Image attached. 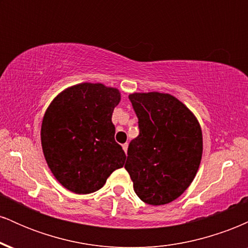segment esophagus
<instances>
[{
	"mask_svg": "<svg viewBox=\"0 0 248 248\" xmlns=\"http://www.w3.org/2000/svg\"><path fill=\"white\" fill-rule=\"evenodd\" d=\"M122 148H124V153H127V149H128V143H124V144H122Z\"/></svg>",
	"mask_w": 248,
	"mask_h": 248,
	"instance_id": "obj_1",
	"label": "esophagus"
}]
</instances>
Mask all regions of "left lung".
<instances>
[{
    "instance_id": "1",
    "label": "left lung",
    "mask_w": 248,
    "mask_h": 248,
    "mask_svg": "<svg viewBox=\"0 0 248 248\" xmlns=\"http://www.w3.org/2000/svg\"><path fill=\"white\" fill-rule=\"evenodd\" d=\"M140 134L128 147L124 168L144 203L164 205L192 183L203 154L201 124L191 110L168 93L129 94Z\"/></svg>"
}]
</instances>
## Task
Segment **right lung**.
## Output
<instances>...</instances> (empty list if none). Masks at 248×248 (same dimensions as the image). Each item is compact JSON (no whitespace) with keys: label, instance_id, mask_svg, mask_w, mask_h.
<instances>
[{"label":"right lung","instance_id":"right-lung-1","mask_svg":"<svg viewBox=\"0 0 248 248\" xmlns=\"http://www.w3.org/2000/svg\"><path fill=\"white\" fill-rule=\"evenodd\" d=\"M120 100L118 88L82 82L62 91L47 107L41 128L43 153L65 189L92 193L124 167L126 154L114 140L112 122Z\"/></svg>","mask_w":248,"mask_h":248}]
</instances>
